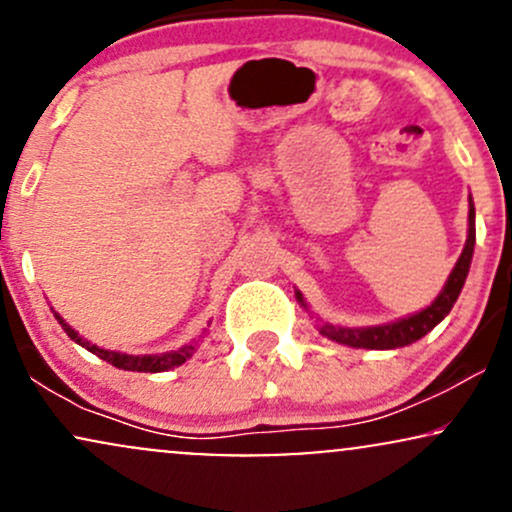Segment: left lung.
Wrapping results in <instances>:
<instances>
[{
  "mask_svg": "<svg viewBox=\"0 0 512 512\" xmlns=\"http://www.w3.org/2000/svg\"><path fill=\"white\" fill-rule=\"evenodd\" d=\"M474 240H477V228H474V204L472 197H469V231H467V243H464V250L457 260L455 269H452L448 281H445L443 291L438 293V298L428 308L421 310V313H414L409 317H402V320L390 322V325H375V327H334V325H320L322 337L332 339L337 344L354 346V349H399V346L414 344L416 339L426 337L433 327L443 320L445 315L450 313L452 305H455L457 296H460L464 279L469 274V264H472L474 255ZM298 303L308 310V305L303 301V293L296 291Z\"/></svg>",
  "mask_w": 512,
  "mask_h": 512,
  "instance_id": "1",
  "label": "left lung"
}]
</instances>
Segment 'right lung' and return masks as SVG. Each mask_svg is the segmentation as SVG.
<instances>
[{
    "instance_id": "right-lung-1",
    "label": "right lung",
    "mask_w": 512,
    "mask_h": 512,
    "mask_svg": "<svg viewBox=\"0 0 512 512\" xmlns=\"http://www.w3.org/2000/svg\"><path fill=\"white\" fill-rule=\"evenodd\" d=\"M55 317L62 325V330L67 332L76 344L86 346L91 354H96L98 358H103V361L113 363L115 368H122V370H137V373H163V370L182 366L187 358L195 354V344H187L178 351H168V354H154V356H129V354H120V351H108V349H101V346L86 342V339H81L79 332L72 330V327L62 320L60 313H55Z\"/></svg>"
}]
</instances>
